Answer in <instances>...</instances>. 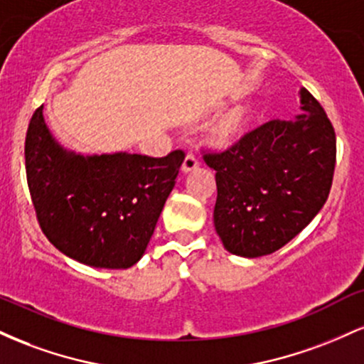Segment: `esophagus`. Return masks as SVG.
<instances>
[{
    "label": "esophagus",
    "mask_w": 364,
    "mask_h": 364,
    "mask_svg": "<svg viewBox=\"0 0 364 364\" xmlns=\"http://www.w3.org/2000/svg\"><path fill=\"white\" fill-rule=\"evenodd\" d=\"M198 164H200L198 157H196L193 152H188L185 161H183V171H185V173H190V171L198 168Z\"/></svg>",
    "instance_id": "34e87169"
}]
</instances>
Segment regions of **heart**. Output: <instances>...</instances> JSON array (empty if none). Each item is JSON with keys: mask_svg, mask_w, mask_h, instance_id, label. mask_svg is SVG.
Listing matches in <instances>:
<instances>
[{"mask_svg": "<svg viewBox=\"0 0 364 364\" xmlns=\"http://www.w3.org/2000/svg\"><path fill=\"white\" fill-rule=\"evenodd\" d=\"M232 123H235V121H232ZM231 135H232V124H229V127H225V128L223 129V133H220V139L228 140Z\"/></svg>", "mask_w": 364, "mask_h": 364, "instance_id": "heart-1", "label": "heart"}]
</instances>
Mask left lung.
Segmentation results:
<instances>
[{"instance_id":"obj_1","label":"left lung","mask_w":364,"mask_h":364,"mask_svg":"<svg viewBox=\"0 0 364 364\" xmlns=\"http://www.w3.org/2000/svg\"><path fill=\"white\" fill-rule=\"evenodd\" d=\"M303 112L270 119L224 150H202L215 171V231L232 255H270L303 231L327 202L336 169V132L301 90Z\"/></svg>"}]
</instances>
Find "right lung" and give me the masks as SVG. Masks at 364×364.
I'll list each match as a JSON object with an SVG mask.
<instances>
[{
    "label": "right lung",
    "instance_id": "obj_1",
    "mask_svg": "<svg viewBox=\"0 0 364 364\" xmlns=\"http://www.w3.org/2000/svg\"><path fill=\"white\" fill-rule=\"evenodd\" d=\"M185 161L166 157L66 152L37 107L25 135V171L37 223L73 260L99 269H128L147 248Z\"/></svg>",
    "mask_w": 364,
    "mask_h": 364
}]
</instances>
